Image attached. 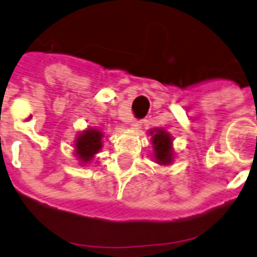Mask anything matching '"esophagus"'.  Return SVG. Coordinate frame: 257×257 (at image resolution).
<instances>
[{"label":"esophagus","instance_id":"34e87169","mask_svg":"<svg viewBox=\"0 0 257 257\" xmlns=\"http://www.w3.org/2000/svg\"><path fill=\"white\" fill-rule=\"evenodd\" d=\"M131 126H132V129H140V126H142V121L140 120H133L131 121Z\"/></svg>","mask_w":257,"mask_h":257}]
</instances>
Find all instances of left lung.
<instances>
[{
	"label": "left lung",
	"instance_id": "8db88e82",
	"mask_svg": "<svg viewBox=\"0 0 257 257\" xmlns=\"http://www.w3.org/2000/svg\"><path fill=\"white\" fill-rule=\"evenodd\" d=\"M150 135L151 142L154 146L155 160L162 166H167L172 163V137L163 129H154L151 131Z\"/></svg>",
	"mask_w": 257,
	"mask_h": 257
}]
</instances>
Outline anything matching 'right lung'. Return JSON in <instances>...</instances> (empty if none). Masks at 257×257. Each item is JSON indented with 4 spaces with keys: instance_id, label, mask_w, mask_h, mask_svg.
Instances as JSON below:
<instances>
[{
    "instance_id": "1",
    "label": "right lung",
    "mask_w": 257,
    "mask_h": 257,
    "mask_svg": "<svg viewBox=\"0 0 257 257\" xmlns=\"http://www.w3.org/2000/svg\"><path fill=\"white\" fill-rule=\"evenodd\" d=\"M102 132H99L98 129L89 128L76 137L75 155L82 164L90 162L94 155L98 154V151L102 148Z\"/></svg>"
}]
</instances>
